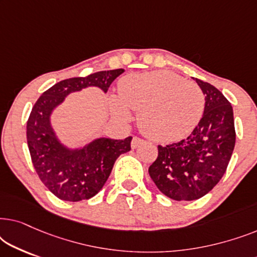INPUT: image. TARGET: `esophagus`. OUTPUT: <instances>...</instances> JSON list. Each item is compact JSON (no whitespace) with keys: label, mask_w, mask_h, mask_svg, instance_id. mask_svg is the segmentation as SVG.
I'll return each instance as SVG.
<instances>
[{"label":"esophagus","mask_w":257,"mask_h":257,"mask_svg":"<svg viewBox=\"0 0 257 257\" xmlns=\"http://www.w3.org/2000/svg\"><path fill=\"white\" fill-rule=\"evenodd\" d=\"M143 143H144V140H143V139L138 138V137H133L132 143H131V147H132L133 150H135V149H137V147H138V146L142 145Z\"/></svg>","instance_id":"34e87169"}]
</instances>
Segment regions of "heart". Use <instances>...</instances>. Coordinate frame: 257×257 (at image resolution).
<instances>
[{
	"instance_id": "obj_1",
	"label": "heart",
	"mask_w": 257,
	"mask_h": 257,
	"mask_svg": "<svg viewBox=\"0 0 257 257\" xmlns=\"http://www.w3.org/2000/svg\"><path fill=\"white\" fill-rule=\"evenodd\" d=\"M119 98L110 97L111 112L120 121L139 112L138 125L149 138L172 143L189 135L202 117L205 96L198 84L170 71L132 75L119 83Z\"/></svg>"
}]
</instances>
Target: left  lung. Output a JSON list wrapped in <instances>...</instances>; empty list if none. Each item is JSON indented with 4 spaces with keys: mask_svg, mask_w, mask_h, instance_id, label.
I'll use <instances>...</instances> for the list:
<instances>
[{
    "mask_svg": "<svg viewBox=\"0 0 257 257\" xmlns=\"http://www.w3.org/2000/svg\"><path fill=\"white\" fill-rule=\"evenodd\" d=\"M205 94V110L187 138L158 146L149 168L159 191L175 201H192L212 191L223 177L235 146L233 107L209 83L193 78Z\"/></svg>",
    "mask_w": 257,
    "mask_h": 257,
    "instance_id": "left-lung-1",
    "label": "left lung"
}]
</instances>
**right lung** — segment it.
Wrapping results in <instances>:
<instances>
[{"instance_id": "add662e5", "label": "right lung", "mask_w": 257, "mask_h": 257, "mask_svg": "<svg viewBox=\"0 0 257 257\" xmlns=\"http://www.w3.org/2000/svg\"><path fill=\"white\" fill-rule=\"evenodd\" d=\"M124 69L99 71L86 77L61 80L42 93L27 122V140L31 161L41 181L52 194L64 201L92 198L103 188L115 160L131 150L132 137L115 140L99 137L83 146L62 143L51 124V115L70 93L86 87L107 92Z\"/></svg>"}]
</instances>
